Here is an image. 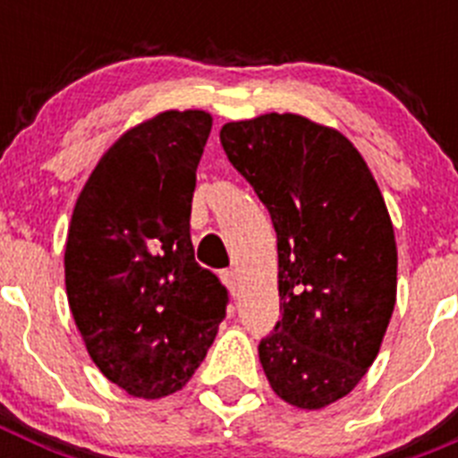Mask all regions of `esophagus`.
<instances>
[{
	"label": "esophagus",
	"mask_w": 458,
	"mask_h": 458,
	"mask_svg": "<svg viewBox=\"0 0 458 458\" xmlns=\"http://www.w3.org/2000/svg\"><path fill=\"white\" fill-rule=\"evenodd\" d=\"M220 277H222V282H225L226 289H229V293L236 295V289H238V277H236V273H233V270H222Z\"/></svg>",
	"instance_id": "34e87169"
}]
</instances>
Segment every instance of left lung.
Listing matches in <instances>:
<instances>
[{"label":"left lung","mask_w":458,"mask_h":458,"mask_svg":"<svg viewBox=\"0 0 458 458\" xmlns=\"http://www.w3.org/2000/svg\"><path fill=\"white\" fill-rule=\"evenodd\" d=\"M220 141L277 233L282 318L259 344L266 378L291 406H330L367 374L394 310L386 199L358 148L301 114L232 121Z\"/></svg>","instance_id":"8db88e82"}]
</instances>
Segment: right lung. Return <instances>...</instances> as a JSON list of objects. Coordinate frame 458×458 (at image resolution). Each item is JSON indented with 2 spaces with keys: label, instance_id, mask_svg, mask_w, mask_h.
Returning <instances> with one entry per match:
<instances>
[{
  "label": "right lung",
  "instance_id": "add662e5",
  "mask_svg": "<svg viewBox=\"0 0 458 458\" xmlns=\"http://www.w3.org/2000/svg\"><path fill=\"white\" fill-rule=\"evenodd\" d=\"M210 125L204 109L137 123L105 151L72 208L64 254L72 318L105 378L140 399L192 378L229 302L190 241Z\"/></svg>",
  "mask_w": 458,
  "mask_h": 458
}]
</instances>
